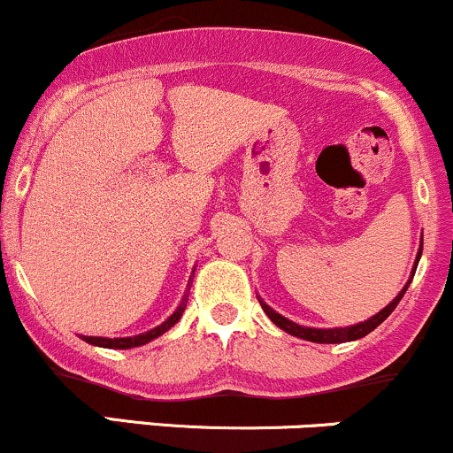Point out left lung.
<instances>
[{
  "mask_svg": "<svg viewBox=\"0 0 453 453\" xmlns=\"http://www.w3.org/2000/svg\"><path fill=\"white\" fill-rule=\"evenodd\" d=\"M419 256H422V249H419L418 259H415V266H413V273H411V279H413L415 268H418ZM411 279L407 280V285H404L403 292H400V294L396 296V298H394L392 303H389V304L386 306V309L379 311V313H377L375 317H371V319H366V321H364V324L349 326V327H334V330H319V327H304V326H298V324H294V321L285 319L283 315L274 313V311L270 309V306H268L266 303H264V300H259V304H262L264 313H266V315L270 317V319H273V324H277V326L280 327V330H285V332H288V334L298 336V339L313 341V342H347V341H357V339H362V336H366L368 332L375 330V327H377L379 324H383V321L388 319L389 313H392V311L398 306L400 300H403V296H404V292H407Z\"/></svg>",
  "mask_w": 453,
  "mask_h": 453,
  "instance_id": "obj_1",
  "label": "left lung"
}]
</instances>
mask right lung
<instances>
[{
	"mask_svg": "<svg viewBox=\"0 0 453 453\" xmlns=\"http://www.w3.org/2000/svg\"><path fill=\"white\" fill-rule=\"evenodd\" d=\"M185 306H187V298H183V303H180L179 309H176L174 313L164 321V324L157 326V327H153V330L144 332V334L127 336V339H102V336H82V341L89 342V345L106 347V349H132V347H140V345H144V342L157 339V336L164 334L165 330H170V327H173L176 321L180 319V315H183Z\"/></svg>",
	"mask_w": 453,
	"mask_h": 453,
	"instance_id": "add662e5",
	"label": "right lung"
}]
</instances>
